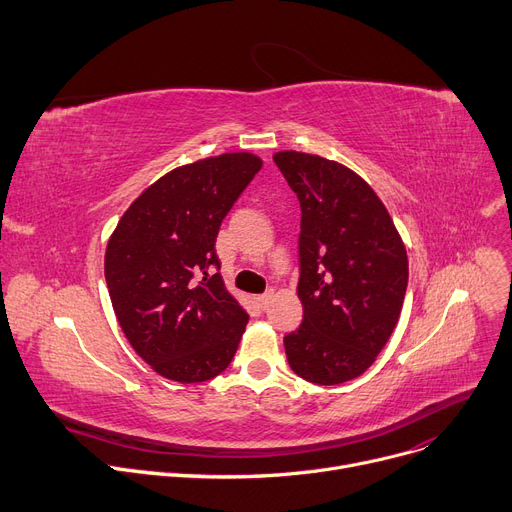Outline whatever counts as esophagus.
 Returning <instances> with one entry per match:
<instances>
[{"label": "esophagus", "mask_w": 512, "mask_h": 512, "mask_svg": "<svg viewBox=\"0 0 512 512\" xmlns=\"http://www.w3.org/2000/svg\"><path fill=\"white\" fill-rule=\"evenodd\" d=\"M271 298H274V292H265V294L257 296L255 300H257V304L261 306V309H267V306H269V302H271Z\"/></svg>", "instance_id": "obj_1"}]
</instances>
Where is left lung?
Segmentation results:
<instances>
[{
  "label": "left lung",
  "instance_id": "8db88e82",
  "mask_svg": "<svg viewBox=\"0 0 512 512\" xmlns=\"http://www.w3.org/2000/svg\"><path fill=\"white\" fill-rule=\"evenodd\" d=\"M300 201L302 323L284 337L290 368L315 385L352 381L399 321L407 253L385 203L352 168L317 154H274Z\"/></svg>",
  "mask_w": 512,
  "mask_h": 512
}]
</instances>
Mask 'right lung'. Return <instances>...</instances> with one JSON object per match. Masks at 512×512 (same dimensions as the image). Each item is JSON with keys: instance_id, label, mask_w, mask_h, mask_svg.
Listing matches in <instances>:
<instances>
[{"instance_id": "1", "label": "right lung", "mask_w": 512, "mask_h": 512, "mask_svg": "<svg viewBox=\"0 0 512 512\" xmlns=\"http://www.w3.org/2000/svg\"><path fill=\"white\" fill-rule=\"evenodd\" d=\"M261 166L251 152L177 166L131 201L109 238L113 311L131 348L164 379L210 381L241 344L249 315L208 267H220V224Z\"/></svg>"}]
</instances>
